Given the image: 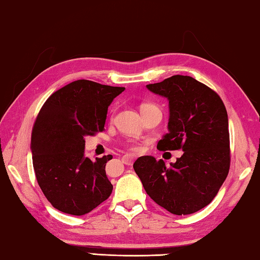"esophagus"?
Instances as JSON below:
<instances>
[{
  "instance_id": "esophagus-1",
  "label": "esophagus",
  "mask_w": 260,
  "mask_h": 260,
  "mask_svg": "<svg viewBox=\"0 0 260 260\" xmlns=\"http://www.w3.org/2000/svg\"><path fill=\"white\" fill-rule=\"evenodd\" d=\"M135 160H136V155H134V154H125V155L122 156V162L126 166L133 165Z\"/></svg>"
}]
</instances>
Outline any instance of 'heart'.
I'll return each instance as SVG.
<instances>
[{
  "label": "heart",
  "instance_id": "1",
  "mask_svg": "<svg viewBox=\"0 0 260 260\" xmlns=\"http://www.w3.org/2000/svg\"><path fill=\"white\" fill-rule=\"evenodd\" d=\"M154 105L152 104H143L142 106H140V111H143L145 108H148V107H153ZM126 147L130 149V151H138V147L136 146V145H126Z\"/></svg>",
  "mask_w": 260,
  "mask_h": 260
}]
</instances>
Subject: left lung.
I'll return each mask as SVG.
<instances>
[{
	"label": "left lung",
	"mask_w": 260,
	"mask_h": 260,
	"mask_svg": "<svg viewBox=\"0 0 260 260\" xmlns=\"http://www.w3.org/2000/svg\"><path fill=\"white\" fill-rule=\"evenodd\" d=\"M147 88L169 99V133L157 149L184 154L170 167L140 156L134 169L158 206L178 216L197 212L215 199L230 171L226 107L216 91L190 76L174 75Z\"/></svg>",
	"instance_id": "obj_1"
}]
</instances>
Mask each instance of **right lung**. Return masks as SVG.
I'll return each instance as SVG.
<instances>
[{"mask_svg":"<svg viewBox=\"0 0 260 260\" xmlns=\"http://www.w3.org/2000/svg\"><path fill=\"white\" fill-rule=\"evenodd\" d=\"M124 89L77 80L41 107L31 130L33 167L44 197L59 211L85 215L112 194L105 166L113 156L85 157L84 137L105 130L108 106Z\"/></svg>","mask_w":260,"mask_h":260,"instance_id":"1","label":"right lung"}]
</instances>
